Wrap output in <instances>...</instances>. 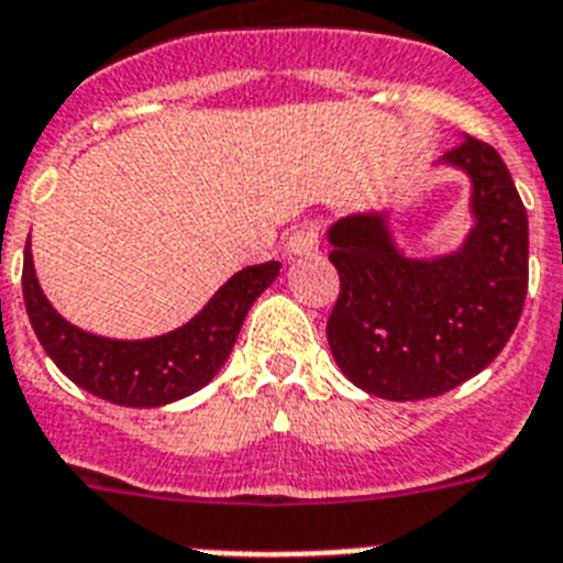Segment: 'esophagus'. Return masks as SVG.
Returning <instances> with one entry per match:
<instances>
[{
  "instance_id": "esophagus-1",
  "label": "esophagus",
  "mask_w": 563,
  "mask_h": 563,
  "mask_svg": "<svg viewBox=\"0 0 563 563\" xmlns=\"http://www.w3.org/2000/svg\"><path fill=\"white\" fill-rule=\"evenodd\" d=\"M320 249V229L317 227H300L295 232L288 234L286 241V252L288 254H314Z\"/></svg>"
}]
</instances>
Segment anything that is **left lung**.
Segmentation results:
<instances>
[{
	"mask_svg": "<svg viewBox=\"0 0 563 563\" xmlns=\"http://www.w3.org/2000/svg\"><path fill=\"white\" fill-rule=\"evenodd\" d=\"M444 161L473 180L476 227L456 254L408 261L385 214H351L329 229L340 275L329 334L356 388L410 402L448 394L505 349L527 297V212L501 155L464 135Z\"/></svg>",
	"mask_w": 563,
	"mask_h": 563,
	"instance_id": "left-lung-1",
	"label": "left lung"
}]
</instances>
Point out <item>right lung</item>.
<instances>
[{
    "mask_svg": "<svg viewBox=\"0 0 563 563\" xmlns=\"http://www.w3.org/2000/svg\"><path fill=\"white\" fill-rule=\"evenodd\" d=\"M277 275V261L243 268L187 325L153 340H107L56 314L33 272L31 238L24 246L22 291L42 349L78 388L126 408H161L200 390L221 371L252 302Z\"/></svg>",
    "mask_w": 563,
    "mask_h": 563,
    "instance_id": "right-lung-1",
    "label": "right lung"
}]
</instances>
